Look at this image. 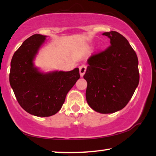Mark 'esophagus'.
Segmentation results:
<instances>
[{
  "instance_id": "obj_1",
  "label": "esophagus",
  "mask_w": 156,
  "mask_h": 156,
  "mask_svg": "<svg viewBox=\"0 0 156 156\" xmlns=\"http://www.w3.org/2000/svg\"><path fill=\"white\" fill-rule=\"evenodd\" d=\"M86 69H87V66L85 64H82L79 67V71H80V75L81 77H83L84 76Z\"/></svg>"
}]
</instances>
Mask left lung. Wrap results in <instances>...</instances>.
<instances>
[{"label":"left lung","mask_w":156,"mask_h":156,"mask_svg":"<svg viewBox=\"0 0 156 156\" xmlns=\"http://www.w3.org/2000/svg\"><path fill=\"white\" fill-rule=\"evenodd\" d=\"M111 45L92 55L83 76L87 83L86 100L93 110L112 113L125 107L139 82L138 58L126 38L118 32H105Z\"/></svg>","instance_id":"1"}]
</instances>
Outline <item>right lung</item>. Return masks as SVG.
<instances>
[{"mask_svg": "<svg viewBox=\"0 0 156 156\" xmlns=\"http://www.w3.org/2000/svg\"><path fill=\"white\" fill-rule=\"evenodd\" d=\"M46 36L34 34L19 48L11 60L10 83L22 108L30 114L48 117L57 113L67 93L79 78V69L43 73L34 66V59Z\"/></svg>", "mask_w": 156, "mask_h": 156, "instance_id": "right-lung-1", "label": "right lung"}]
</instances>
